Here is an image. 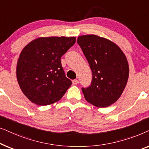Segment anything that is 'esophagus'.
<instances>
[{
  "mask_svg": "<svg viewBox=\"0 0 149 149\" xmlns=\"http://www.w3.org/2000/svg\"><path fill=\"white\" fill-rule=\"evenodd\" d=\"M72 83L73 85H77L79 83V81L77 79H74V80H72Z\"/></svg>",
  "mask_w": 149,
  "mask_h": 149,
  "instance_id": "esophagus-1",
  "label": "esophagus"
}]
</instances>
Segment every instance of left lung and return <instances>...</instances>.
I'll return each mask as SVG.
<instances>
[{
    "label": "left lung",
    "mask_w": 149,
    "mask_h": 149,
    "mask_svg": "<svg viewBox=\"0 0 149 149\" xmlns=\"http://www.w3.org/2000/svg\"><path fill=\"white\" fill-rule=\"evenodd\" d=\"M77 42L92 72L90 86L82 88L85 98L96 107H109L127 85L129 65L125 55L113 42L97 35L80 36Z\"/></svg>",
    "instance_id": "left-lung-1"
}]
</instances>
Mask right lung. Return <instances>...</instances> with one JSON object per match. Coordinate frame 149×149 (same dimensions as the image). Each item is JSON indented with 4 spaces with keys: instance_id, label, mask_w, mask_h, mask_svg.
Masks as SVG:
<instances>
[{
    "instance_id": "right-lung-1",
    "label": "right lung",
    "mask_w": 149,
    "mask_h": 149,
    "mask_svg": "<svg viewBox=\"0 0 149 149\" xmlns=\"http://www.w3.org/2000/svg\"><path fill=\"white\" fill-rule=\"evenodd\" d=\"M75 42V37H40L23 49L16 75L22 92L32 102L52 104L65 94L72 82L65 76L61 58Z\"/></svg>"
}]
</instances>
